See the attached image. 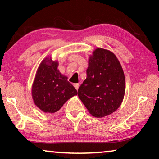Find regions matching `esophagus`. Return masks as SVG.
Here are the masks:
<instances>
[{"mask_svg": "<svg viewBox=\"0 0 159 159\" xmlns=\"http://www.w3.org/2000/svg\"><path fill=\"white\" fill-rule=\"evenodd\" d=\"M74 86L75 88H76V90H78V89H79V83H75V84L74 85Z\"/></svg>", "mask_w": 159, "mask_h": 159, "instance_id": "34e87169", "label": "esophagus"}]
</instances>
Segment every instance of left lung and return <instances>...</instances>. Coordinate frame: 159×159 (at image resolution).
<instances>
[{
  "mask_svg": "<svg viewBox=\"0 0 159 159\" xmlns=\"http://www.w3.org/2000/svg\"><path fill=\"white\" fill-rule=\"evenodd\" d=\"M86 73L78 90L80 99L93 116L112 114L121 104L125 90L124 73L116 56L97 48L90 56Z\"/></svg>",
  "mask_w": 159,
  "mask_h": 159,
  "instance_id": "left-lung-1",
  "label": "left lung"
}]
</instances>
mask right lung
Wrapping results in <instances>:
<instances>
[{"label":"right lung","mask_w":159,"mask_h":159,"mask_svg":"<svg viewBox=\"0 0 159 159\" xmlns=\"http://www.w3.org/2000/svg\"><path fill=\"white\" fill-rule=\"evenodd\" d=\"M58 61L46 57L37 69L32 85V98L34 104L45 113L59 111L65 102L78 94L67 77L57 69Z\"/></svg>","instance_id":"add662e5"}]
</instances>
